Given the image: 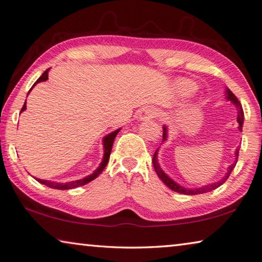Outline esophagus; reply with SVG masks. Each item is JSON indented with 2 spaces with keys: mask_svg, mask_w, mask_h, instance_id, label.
<instances>
[{
  "mask_svg": "<svg viewBox=\"0 0 262 262\" xmlns=\"http://www.w3.org/2000/svg\"><path fill=\"white\" fill-rule=\"evenodd\" d=\"M157 114H158V112H157L156 108H154V107H145V108H143L142 111H140L139 118L143 119V120L152 119V118L156 117Z\"/></svg>",
  "mask_w": 262,
  "mask_h": 262,
  "instance_id": "esophagus-1",
  "label": "esophagus"
}]
</instances>
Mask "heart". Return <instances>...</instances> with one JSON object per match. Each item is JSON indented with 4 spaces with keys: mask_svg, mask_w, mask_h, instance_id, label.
Wrapping results in <instances>:
<instances>
[{
    "mask_svg": "<svg viewBox=\"0 0 262 262\" xmlns=\"http://www.w3.org/2000/svg\"><path fill=\"white\" fill-rule=\"evenodd\" d=\"M180 88H182L183 90H186V91H190L192 88H193V84L187 82V80H184V82L180 83Z\"/></svg>",
    "mask_w": 262,
    "mask_h": 262,
    "instance_id": "heart-1",
    "label": "heart"
}]
</instances>
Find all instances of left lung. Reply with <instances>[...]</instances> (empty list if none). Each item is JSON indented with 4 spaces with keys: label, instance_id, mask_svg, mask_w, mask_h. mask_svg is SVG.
Here are the masks:
<instances>
[{
    "label": "left lung",
    "instance_id": "left-lung-1",
    "mask_svg": "<svg viewBox=\"0 0 262 262\" xmlns=\"http://www.w3.org/2000/svg\"><path fill=\"white\" fill-rule=\"evenodd\" d=\"M226 98L228 100H231V102L234 104V105L236 106V108H238V123H239V128L240 130H243V123H244V110H243V106H241L240 102L238 100V98L235 97V95L233 94V92L227 89L226 90ZM164 128V134H163V142H165L167 138V130L166 127H163ZM157 156H158V148H157L155 155H154V159H152V163H154V167L155 170L157 172V174H158V177L160 179H162V182L166 185L167 187H170L172 191L174 192H178V193H182V194H188V195H195V194H203V193H206V192H211L213 190H215V188H218L219 186H221L226 180L228 179V177L231 176V173L233 171V168L235 167L236 165V162H238V156H239V147L236 148L235 150V162L233 163L232 165H229L228 170L226 172V174L224 176L223 179H220L219 182H215L213 184H208V185H205V186H201V187H198V188H185L183 186H180L179 184H177L174 180H172L170 177H168L166 173H165L162 167L159 166L158 164V159H157Z\"/></svg>",
    "mask_w": 262,
    "mask_h": 262
}]
</instances>
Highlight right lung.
<instances>
[{
	"label": "right lung",
	"mask_w": 262,
	"mask_h": 262,
	"mask_svg": "<svg viewBox=\"0 0 262 262\" xmlns=\"http://www.w3.org/2000/svg\"><path fill=\"white\" fill-rule=\"evenodd\" d=\"M48 72H49V69H47L46 71L43 72L41 77H39L37 80H36L35 84L33 86H31V89L36 85V84L39 83V82H44V80L48 79ZM30 89V90H31ZM29 90V92H30ZM29 95V94H28ZM27 108V105H26V102H24V105L22 107V111H24ZM120 128H118V130H116L114 132H111L110 135H107L104 137L103 139V145H104V156H103V160L102 163H100V165L98 166L97 170H96L92 174L85 177V178L83 179H79V180H76V182H70V183H55V182H50V180H43V179H37L38 183H41L43 185H47V186H49L51 188H57V190H70V188H75V187H78V186H83V185H85L88 183H90L94 180L95 178H97V177L102 173V171L105 168V166L107 165V162H108V158H110V154H111V150H112V145H114V140L116 138V136H117V134L119 132Z\"/></svg>",
	"instance_id": "1"
}]
</instances>
